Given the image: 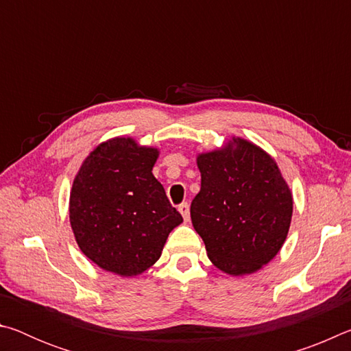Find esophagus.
I'll use <instances>...</instances> for the list:
<instances>
[{
	"label": "esophagus",
	"mask_w": 351,
	"mask_h": 351,
	"mask_svg": "<svg viewBox=\"0 0 351 351\" xmlns=\"http://www.w3.org/2000/svg\"><path fill=\"white\" fill-rule=\"evenodd\" d=\"M178 210L181 212V215L184 218V221H189L190 219V209H189V204L187 203H182L180 204V207H178Z\"/></svg>",
	"instance_id": "obj_1"
}]
</instances>
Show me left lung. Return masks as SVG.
I'll use <instances>...</instances> for the list:
<instances>
[{"mask_svg": "<svg viewBox=\"0 0 351 351\" xmlns=\"http://www.w3.org/2000/svg\"><path fill=\"white\" fill-rule=\"evenodd\" d=\"M201 189L190 218L207 257L224 274L243 277L276 257L288 237L293 193L276 159L240 136L197 154Z\"/></svg>", "mask_w": 351, "mask_h": 351, "instance_id": "1", "label": "left lung"}]
</instances>
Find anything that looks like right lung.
I'll use <instances>...</instances> for the list:
<instances>
[{
	"mask_svg": "<svg viewBox=\"0 0 351 351\" xmlns=\"http://www.w3.org/2000/svg\"><path fill=\"white\" fill-rule=\"evenodd\" d=\"M159 148L132 136L100 144L82 162L69 193V223L80 251L100 269L136 277L161 257L182 223L152 170Z\"/></svg>",
	"mask_w": 351,
	"mask_h": 351,
	"instance_id": "right-lung-1",
	"label": "right lung"
}]
</instances>
